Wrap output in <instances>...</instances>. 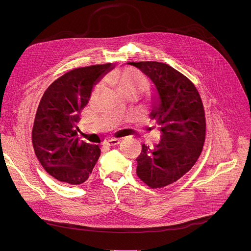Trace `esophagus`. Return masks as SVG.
Masks as SVG:
<instances>
[{
  "mask_svg": "<svg viewBox=\"0 0 251 251\" xmlns=\"http://www.w3.org/2000/svg\"><path fill=\"white\" fill-rule=\"evenodd\" d=\"M120 142L119 138H115V137H111L109 138L107 141H105V144H108V146L114 147V146H117V144Z\"/></svg>",
  "mask_w": 251,
  "mask_h": 251,
  "instance_id": "esophagus-1",
  "label": "esophagus"
}]
</instances>
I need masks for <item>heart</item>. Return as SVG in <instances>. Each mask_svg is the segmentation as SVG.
Segmentation results:
<instances>
[{"label":"heart","mask_w":251,"mask_h":251,"mask_svg":"<svg viewBox=\"0 0 251 251\" xmlns=\"http://www.w3.org/2000/svg\"><path fill=\"white\" fill-rule=\"evenodd\" d=\"M107 80L115 87L119 93L134 92L137 94L144 87L141 75L134 70L118 69L107 76Z\"/></svg>","instance_id":"b5f03b06"}]
</instances>
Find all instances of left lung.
Here are the masks:
<instances>
[{
    "label": "left lung",
    "mask_w": 251,
    "mask_h": 251,
    "mask_svg": "<svg viewBox=\"0 0 251 251\" xmlns=\"http://www.w3.org/2000/svg\"><path fill=\"white\" fill-rule=\"evenodd\" d=\"M154 86L150 118L161 133L154 148L142 144L136 159L137 176L151 188L176 182L193 168L205 140V113L194 83L168 64L127 63Z\"/></svg>",
    "instance_id": "8db88e82"
}]
</instances>
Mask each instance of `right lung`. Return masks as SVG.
Returning a JSON list of instances; mask_svg holds the SVG:
<instances>
[{"label":"right lung","mask_w":251,"mask_h":251,"mask_svg":"<svg viewBox=\"0 0 251 251\" xmlns=\"http://www.w3.org/2000/svg\"><path fill=\"white\" fill-rule=\"evenodd\" d=\"M113 68L111 63L76 68L45 91L34 118L32 144L45 171L58 181L83 183L100 156V146L77 137V123L93 87Z\"/></svg>","instance_id":"right-lung-1"}]
</instances>
